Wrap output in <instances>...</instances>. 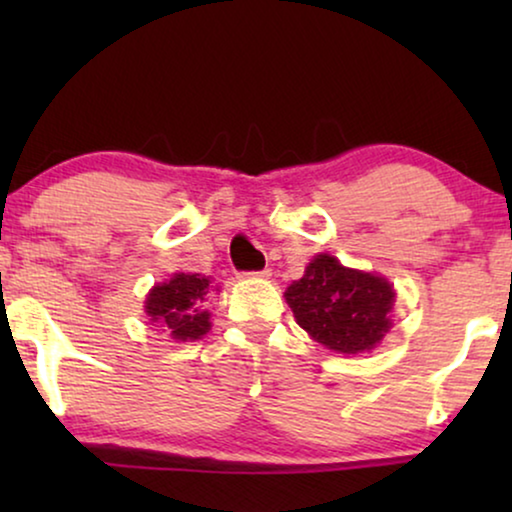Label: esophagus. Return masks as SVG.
<instances>
[{
	"label": "esophagus",
	"instance_id": "obj_1",
	"mask_svg": "<svg viewBox=\"0 0 512 512\" xmlns=\"http://www.w3.org/2000/svg\"><path fill=\"white\" fill-rule=\"evenodd\" d=\"M249 277H256V279H268L270 277V270H258V272H249Z\"/></svg>",
	"mask_w": 512,
	"mask_h": 512
}]
</instances>
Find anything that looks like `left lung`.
<instances>
[{"label":"left lung","instance_id":"obj_1","mask_svg":"<svg viewBox=\"0 0 512 512\" xmlns=\"http://www.w3.org/2000/svg\"><path fill=\"white\" fill-rule=\"evenodd\" d=\"M394 296L387 279L342 268L328 254L314 258L303 279L286 289L298 326L342 354L373 349L389 333Z\"/></svg>","mask_w":512,"mask_h":512}]
</instances>
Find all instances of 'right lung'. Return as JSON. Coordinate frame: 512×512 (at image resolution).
Listing matches in <instances>:
<instances>
[{"instance_id": "right-lung-1", "label": "right lung", "mask_w": 512, "mask_h": 512, "mask_svg": "<svg viewBox=\"0 0 512 512\" xmlns=\"http://www.w3.org/2000/svg\"><path fill=\"white\" fill-rule=\"evenodd\" d=\"M207 293V277L179 272L170 282L153 286L146 298V314L174 340H198L209 331Z\"/></svg>"}]
</instances>
